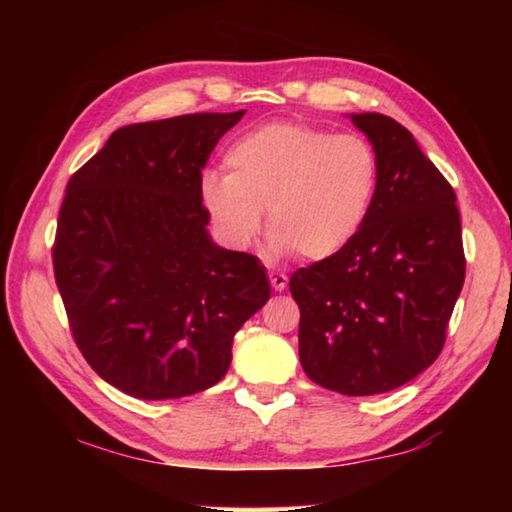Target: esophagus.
<instances>
[{"instance_id": "esophagus-1", "label": "esophagus", "mask_w": 512, "mask_h": 512, "mask_svg": "<svg viewBox=\"0 0 512 512\" xmlns=\"http://www.w3.org/2000/svg\"><path fill=\"white\" fill-rule=\"evenodd\" d=\"M268 280H271V287L275 291H284V289H287V284H289V277L284 275V273H280V271L268 273Z\"/></svg>"}]
</instances>
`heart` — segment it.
I'll return each mask as SVG.
<instances>
[{
    "label": "heart",
    "instance_id": "b5f03b06",
    "mask_svg": "<svg viewBox=\"0 0 512 512\" xmlns=\"http://www.w3.org/2000/svg\"><path fill=\"white\" fill-rule=\"evenodd\" d=\"M221 171H203L198 196L225 248L244 253L264 225L273 255L329 259L359 235L375 201L379 162L359 135L273 121L237 137Z\"/></svg>",
    "mask_w": 512,
    "mask_h": 512
}]
</instances>
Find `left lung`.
I'll return each instance as SVG.
<instances>
[{
	"label": "left lung",
	"instance_id": "obj_1",
	"mask_svg": "<svg viewBox=\"0 0 512 512\" xmlns=\"http://www.w3.org/2000/svg\"><path fill=\"white\" fill-rule=\"evenodd\" d=\"M377 153L375 201L339 255L291 275L298 352L311 381L377 395L427 370L465 280L456 194L415 137L379 112L350 115Z\"/></svg>",
	"mask_w": 512,
	"mask_h": 512
}]
</instances>
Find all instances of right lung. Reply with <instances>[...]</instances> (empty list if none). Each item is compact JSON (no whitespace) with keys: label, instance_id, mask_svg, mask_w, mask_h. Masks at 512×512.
<instances>
[{"label":"right lung","instance_id":"obj_1","mask_svg":"<svg viewBox=\"0 0 512 512\" xmlns=\"http://www.w3.org/2000/svg\"><path fill=\"white\" fill-rule=\"evenodd\" d=\"M244 112L119 128L67 183L54 273L69 327L92 370L137 400L221 381L235 334L271 298L257 257L214 244L198 196Z\"/></svg>","mask_w":512,"mask_h":512}]
</instances>
